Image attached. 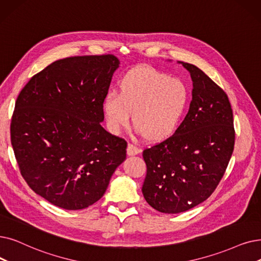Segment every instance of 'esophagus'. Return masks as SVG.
<instances>
[{
	"label": "esophagus",
	"mask_w": 261,
	"mask_h": 261,
	"mask_svg": "<svg viewBox=\"0 0 261 261\" xmlns=\"http://www.w3.org/2000/svg\"><path fill=\"white\" fill-rule=\"evenodd\" d=\"M142 150L139 148V147H137L135 145L129 143L128 144V147H127V153L128 155H135V154H139Z\"/></svg>",
	"instance_id": "1"
}]
</instances>
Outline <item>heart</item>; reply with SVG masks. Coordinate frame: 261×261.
<instances>
[{"label": "heart", "mask_w": 261, "mask_h": 261, "mask_svg": "<svg viewBox=\"0 0 261 261\" xmlns=\"http://www.w3.org/2000/svg\"><path fill=\"white\" fill-rule=\"evenodd\" d=\"M190 102L187 85L151 67L130 70L119 82V92H110L103 112L111 132L118 133L130 121L150 142H162L178 130Z\"/></svg>", "instance_id": "1"}]
</instances>
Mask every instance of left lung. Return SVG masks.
<instances>
[{"label":"left lung","mask_w":261,"mask_h":261,"mask_svg":"<svg viewBox=\"0 0 261 261\" xmlns=\"http://www.w3.org/2000/svg\"><path fill=\"white\" fill-rule=\"evenodd\" d=\"M193 89L185 120L171 138L143 151L147 166L142 192L160 212H185L205 201L218 187L234 146L227 95L198 67L179 62Z\"/></svg>","instance_id":"obj_1"}]
</instances>
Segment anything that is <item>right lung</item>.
I'll return each mask as SVG.
<instances>
[{
	"label": "right lung",
	"instance_id": "right-lung-1",
	"mask_svg": "<svg viewBox=\"0 0 261 261\" xmlns=\"http://www.w3.org/2000/svg\"><path fill=\"white\" fill-rule=\"evenodd\" d=\"M119 61L112 54L59 60L21 90L10 140L22 177L52 205L80 210L103 196L127 142L103 129V100Z\"/></svg>",
	"mask_w": 261,
	"mask_h": 261
}]
</instances>
